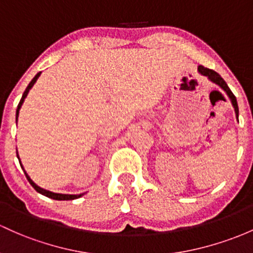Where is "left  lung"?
I'll return each instance as SVG.
<instances>
[{
    "label": "left lung",
    "instance_id": "1",
    "mask_svg": "<svg viewBox=\"0 0 253 253\" xmlns=\"http://www.w3.org/2000/svg\"><path fill=\"white\" fill-rule=\"evenodd\" d=\"M198 72H199L202 76H205V77L208 78L210 82L214 83L216 85H218L219 88L223 89V90L225 91V94H227L228 97L230 99V102H232L233 107H234L236 118H238V117H239V107H238V102H236V97L234 96V94L232 93V90L229 89V86L227 85V83L224 82L223 78H222L221 76L218 75V73L214 72L213 70L206 69V67H204V66H198Z\"/></svg>",
    "mask_w": 253,
    "mask_h": 253
}]
</instances>
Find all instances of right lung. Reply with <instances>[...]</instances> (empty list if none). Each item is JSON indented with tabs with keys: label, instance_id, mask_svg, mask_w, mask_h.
I'll use <instances>...</instances> for the list:
<instances>
[{
	"label": "right lung",
	"instance_id": "obj_1",
	"mask_svg": "<svg viewBox=\"0 0 253 253\" xmlns=\"http://www.w3.org/2000/svg\"><path fill=\"white\" fill-rule=\"evenodd\" d=\"M41 73H42V72H39V73H37L36 76H35L34 78H32L31 82H30V83H29V85L26 86V89H25V91H24L23 96H21L20 102H19V105H18V107H17V113H15V121H17V122H18L19 111H20L21 105H23V104H24V101H25V97L28 96V94H29L30 89H31L32 86H34V84L36 83V81H37V80H39V77L41 76ZM17 157H18V159H19V163H20L21 169H23V170H24V172H25V176H26V178H28V181L30 182V184H31V186L34 187V188L36 189L37 192L41 193V194H42V195H45V197L50 198V199H54V200H73V199H78V198H81V197H82V195H84V193H82V194H61V193H54V192L47 191V189H44V188H41L40 186H37V184L35 183V182L32 181L31 178H30V176L28 175V172H26L25 169H24L23 164H21V162H20V158H19L18 152H17Z\"/></svg>",
	"mask_w": 253,
	"mask_h": 253
}]
</instances>
